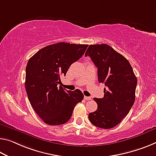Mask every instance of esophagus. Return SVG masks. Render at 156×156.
I'll use <instances>...</instances> for the list:
<instances>
[{
	"instance_id": "34e87169",
	"label": "esophagus",
	"mask_w": 156,
	"mask_h": 156,
	"mask_svg": "<svg viewBox=\"0 0 156 156\" xmlns=\"http://www.w3.org/2000/svg\"><path fill=\"white\" fill-rule=\"evenodd\" d=\"M84 100H91V98L87 97V96H84Z\"/></svg>"
}]
</instances>
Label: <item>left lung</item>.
<instances>
[{
	"label": "left lung",
	"instance_id": "left-lung-1",
	"mask_svg": "<svg viewBox=\"0 0 156 156\" xmlns=\"http://www.w3.org/2000/svg\"><path fill=\"white\" fill-rule=\"evenodd\" d=\"M90 56L98 68V78L104 83V97L94 100L95 112L88 114L93 125L112 128L121 122L135 102L137 80L129 61L106 44L89 45L85 56Z\"/></svg>",
	"mask_w": 156,
	"mask_h": 156
}]
</instances>
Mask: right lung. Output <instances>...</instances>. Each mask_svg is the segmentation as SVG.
<instances>
[{
  "label": "right lung",
  "mask_w": 156,
  "mask_h": 156,
  "mask_svg": "<svg viewBox=\"0 0 156 156\" xmlns=\"http://www.w3.org/2000/svg\"><path fill=\"white\" fill-rule=\"evenodd\" d=\"M88 44L59 42L39 50L28 60L26 68L25 87L28 100L45 123L58 126L71 118L75 105L83 94L76 89H64L57 85L60 76H66L73 63L78 61Z\"/></svg>",
  "instance_id": "right-lung-1"
}]
</instances>
